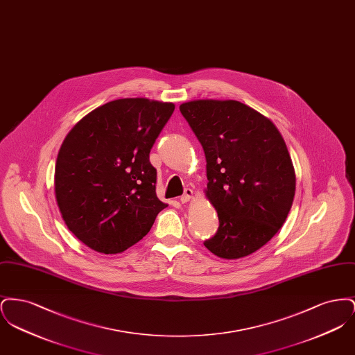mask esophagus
<instances>
[{"instance_id": "1", "label": "esophagus", "mask_w": 355, "mask_h": 355, "mask_svg": "<svg viewBox=\"0 0 355 355\" xmlns=\"http://www.w3.org/2000/svg\"><path fill=\"white\" fill-rule=\"evenodd\" d=\"M191 198H193V190L191 189H185V193H184V196L180 197V201L182 203H186L189 202Z\"/></svg>"}]
</instances>
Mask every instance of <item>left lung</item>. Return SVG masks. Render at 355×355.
<instances>
[{"label": "left lung", "mask_w": 355, "mask_h": 355, "mask_svg": "<svg viewBox=\"0 0 355 355\" xmlns=\"http://www.w3.org/2000/svg\"><path fill=\"white\" fill-rule=\"evenodd\" d=\"M206 158V197L220 227L203 245L238 259L266 245L282 227L295 194V171L275 125L234 100L180 106Z\"/></svg>", "instance_id": "obj_1"}]
</instances>
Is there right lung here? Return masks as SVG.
Returning <instances> with one entry per match:
<instances>
[{
    "label": "right lung",
    "instance_id": "obj_1",
    "mask_svg": "<svg viewBox=\"0 0 355 355\" xmlns=\"http://www.w3.org/2000/svg\"><path fill=\"white\" fill-rule=\"evenodd\" d=\"M173 112L171 102L121 98L86 114L65 137L55 200L69 230L90 249L122 253L168 207L155 194L149 154Z\"/></svg>",
    "mask_w": 355,
    "mask_h": 355
}]
</instances>
